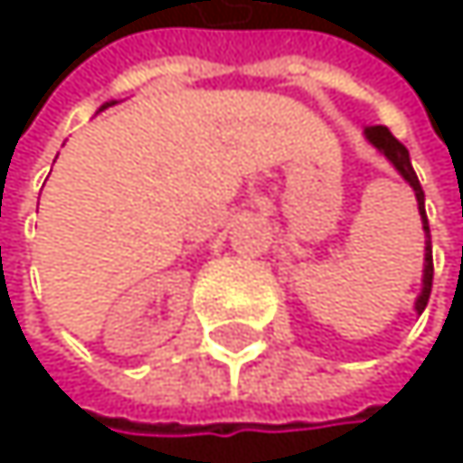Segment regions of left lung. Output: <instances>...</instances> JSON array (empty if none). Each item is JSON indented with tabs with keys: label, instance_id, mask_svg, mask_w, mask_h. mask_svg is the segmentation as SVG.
Here are the masks:
<instances>
[{
	"label": "left lung",
	"instance_id": "left-lung-1",
	"mask_svg": "<svg viewBox=\"0 0 463 463\" xmlns=\"http://www.w3.org/2000/svg\"><path fill=\"white\" fill-rule=\"evenodd\" d=\"M364 136L369 138L372 146L381 149L389 157L392 166L405 177V183L411 185L414 194H417V205H420V216H422V230H425V275H422V291H420V297L414 302V308H417V314H422L425 306H428V297H430V286H433V252H430V227H428V216H425V191H422V185L417 180V172L411 166L408 149L389 133V128H383V124H375V128H366Z\"/></svg>",
	"mask_w": 463,
	"mask_h": 463
}]
</instances>
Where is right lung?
Segmentation results:
<instances>
[{
  "label": "right lung",
  "mask_w": 463,
  "mask_h": 463,
  "mask_svg": "<svg viewBox=\"0 0 463 463\" xmlns=\"http://www.w3.org/2000/svg\"><path fill=\"white\" fill-rule=\"evenodd\" d=\"M110 105H116V102H105V105H102L99 110H105V108H110Z\"/></svg>",
  "instance_id": "add662e5"
}]
</instances>
